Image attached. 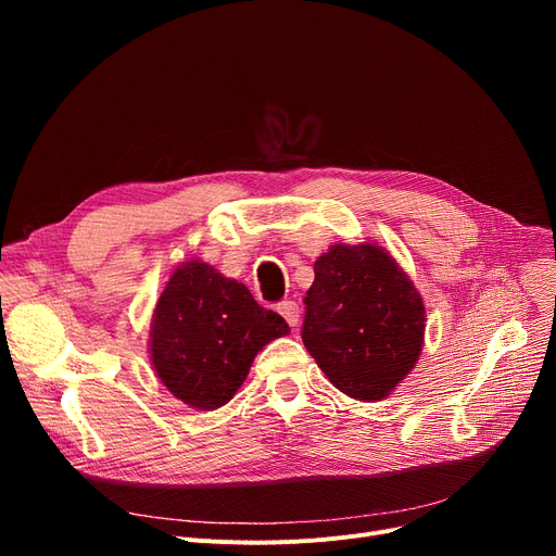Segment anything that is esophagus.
Returning a JSON list of instances; mask_svg holds the SVG:
<instances>
[{"label":"esophagus","instance_id":"1","mask_svg":"<svg viewBox=\"0 0 556 556\" xmlns=\"http://www.w3.org/2000/svg\"><path fill=\"white\" fill-rule=\"evenodd\" d=\"M277 313L286 319L290 327H298L300 325V306H298V302H293V300L279 302L277 304Z\"/></svg>","mask_w":556,"mask_h":556}]
</instances>
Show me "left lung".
I'll return each mask as SVG.
<instances>
[{"instance_id": "left-lung-1", "label": "left lung", "mask_w": 556, "mask_h": 556, "mask_svg": "<svg viewBox=\"0 0 556 556\" xmlns=\"http://www.w3.org/2000/svg\"><path fill=\"white\" fill-rule=\"evenodd\" d=\"M302 340L329 381L358 401L386 399L421 354L426 311L378 245H331L315 261Z\"/></svg>"}]
</instances>
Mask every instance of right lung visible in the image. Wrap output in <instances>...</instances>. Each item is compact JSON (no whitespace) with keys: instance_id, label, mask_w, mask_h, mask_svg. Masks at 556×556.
<instances>
[{"instance_id":"1","label":"right lung","mask_w":556,"mask_h":556,"mask_svg":"<svg viewBox=\"0 0 556 556\" xmlns=\"http://www.w3.org/2000/svg\"><path fill=\"white\" fill-rule=\"evenodd\" d=\"M290 333L286 319L207 263L187 261L157 300L151 358L173 396L216 410L237 392L270 340Z\"/></svg>"}]
</instances>
